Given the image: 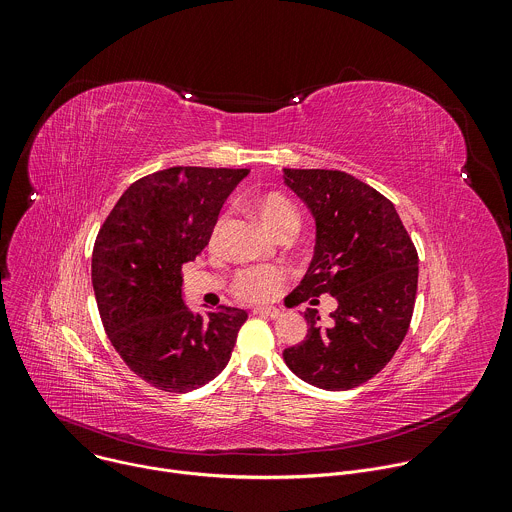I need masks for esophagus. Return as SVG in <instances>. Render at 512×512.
Listing matches in <instances>:
<instances>
[{
	"instance_id": "1",
	"label": "esophagus",
	"mask_w": 512,
	"mask_h": 512,
	"mask_svg": "<svg viewBox=\"0 0 512 512\" xmlns=\"http://www.w3.org/2000/svg\"><path fill=\"white\" fill-rule=\"evenodd\" d=\"M255 314H259V316H267V318H271V320H277V318H281L283 316V312L279 310V308H255L253 310Z\"/></svg>"
}]
</instances>
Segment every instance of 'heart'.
I'll list each match as a JSON object with an SVG mask.
<instances>
[{"label":"heart","mask_w":512,"mask_h":512,"mask_svg":"<svg viewBox=\"0 0 512 512\" xmlns=\"http://www.w3.org/2000/svg\"><path fill=\"white\" fill-rule=\"evenodd\" d=\"M253 208L263 225L275 235H294L300 227V214L291 200L279 192H265L253 200ZM223 229V218L214 225L212 239ZM285 281V271L277 265L245 267L233 277V294L243 302L271 300Z\"/></svg>","instance_id":"b5f03b06"}]
</instances>
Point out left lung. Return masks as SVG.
I'll return each mask as SVG.
<instances>
[{
	"label": "left lung",
	"instance_id": "left-lung-1",
	"mask_svg": "<svg viewBox=\"0 0 512 512\" xmlns=\"http://www.w3.org/2000/svg\"><path fill=\"white\" fill-rule=\"evenodd\" d=\"M316 221L314 259L291 291L296 304L336 298L330 324L308 310V334L283 350L302 381L348 391L373 379L401 346L417 294V251L389 198L340 170L283 168Z\"/></svg>",
	"mask_w": 512,
	"mask_h": 512
}]
</instances>
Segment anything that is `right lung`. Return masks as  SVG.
<instances>
[{
  "label": "right lung",
  "mask_w": 512,
  "mask_h": 512,
  "mask_svg": "<svg viewBox=\"0 0 512 512\" xmlns=\"http://www.w3.org/2000/svg\"><path fill=\"white\" fill-rule=\"evenodd\" d=\"M247 174L176 166L145 176L121 194L97 235L91 277L105 332L156 389H198L231 358L247 312H192L182 300V265L208 245L218 212Z\"/></svg>",
  "instance_id": "add662e5"
}]
</instances>
